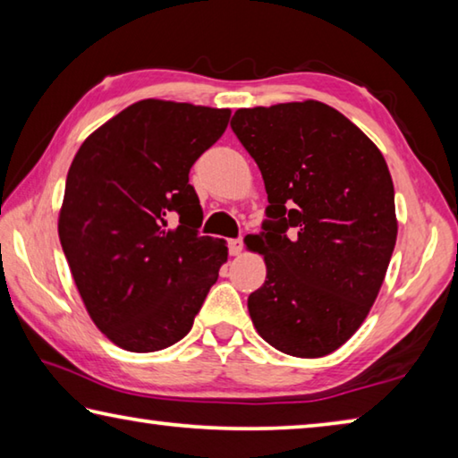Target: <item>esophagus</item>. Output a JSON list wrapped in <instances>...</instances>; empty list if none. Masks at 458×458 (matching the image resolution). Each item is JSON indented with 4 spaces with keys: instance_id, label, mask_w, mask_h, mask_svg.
<instances>
[{
    "instance_id": "esophagus-1",
    "label": "esophagus",
    "mask_w": 458,
    "mask_h": 458,
    "mask_svg": "<svg viewBox=\"0 0 458 458\" xmlns=\"http://www.w3.org/2000/svg\"><path fill=\"white\" fill-rule=\"evenodd\" d=\"M228 248H230V254H232V257H238V254L242 252V248H244V240H242V236L228 240Z\"/></svg>"
}]
</instances>
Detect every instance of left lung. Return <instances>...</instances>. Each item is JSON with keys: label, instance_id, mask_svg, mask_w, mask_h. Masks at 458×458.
I'll use <instances>...</instances> for the list:
<instances>
[{"label": "left lung", "instance_id": "obj_1", "mask_svg": "<svg viewBox=\"0 0 458 458\" xmlns=\"http://www.w3.org/2000/svg\"><path fill=\"white\" fill-rule=\"evenodd\" d=\"M230 127L268 193L254 236L267 281L248 297V313L278 352L321 358L360 329L396 246L386 159L350 119L317 100L238 108Z\"/></svg>", "mask_w": 458, "mask_h": 458}]
</instances>
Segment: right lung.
Listing matches in <instances>:
<instances>
[{"instance_id":"obj_1","label":"right lung","mask_w":458,"mask_h":458,"mask_svg":"<svg viewBox=\"0 0 458 458\" xmlns=\"http://www.w3.org/2000/svg\"><path fill=\"white\" fill-rule=\"evenodd\" d=\"M228 119L230 108L139 100L74 155L60 244L90 319L123 350L149 353L177 344L218 281L228 248L199 236L190 169Z\"/></svg>"}]
</instances>
